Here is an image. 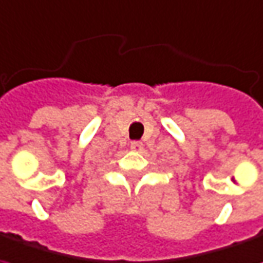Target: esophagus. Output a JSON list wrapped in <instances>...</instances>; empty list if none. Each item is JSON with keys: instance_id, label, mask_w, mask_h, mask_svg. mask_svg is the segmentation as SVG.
I'll use <instances>...</instances> for the list:
<instances>
[{"instance_id": "obj_1", "label": "esophagus", "mask_w": 263, "mask_h": 263, "mask_svg": "<svg viewBox=\"0 0 263 263\" xmlns=\"http://www.w3.org/2000/svg\"><path fill=\"white\" fill-rule=\"evenodd\" d=\"M131 149L134 153H141V151H142V142H139V141H132Z\"/></svg>"}]
</instances>
